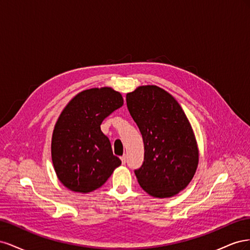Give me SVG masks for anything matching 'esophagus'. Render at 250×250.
<instances>
[{
	"label": "esophagus",
	"instance_id": "obj_1",
	"mask_svg": "<svg viewBox=\"0 0 250 250\" xmlns=\"http://www.w3.org/2000/svg\"><path fill=\"white\" fill-rule=\"evenodd\" d=\"M121 161H122V164H123V165H125V164H126V161H127V156H126V155L121 156Z\"/></svg>",
	"mask_w": 250,
	"mask_h": 250
}]
</instances>
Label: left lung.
I'll return each instance as SVG.
<instances>
[{
  "label": "left lung",
  "mask_w": 250,
  "mask_h": 250,
  "mask_svg": "<svg viewBox=\"0 0 250 250\" xmlns=\"http://www.w3.org/2000/svg\"><path fill=\"white\" fill-rule=\"evenodd\" d=\"M127 107L144 142V162L135 170L141 188L155 198L177 195L193 179L199 149L179 103L156 85H142L126 95Z\"/></svg>",
  "instance_id": "1"
}]
</instances>
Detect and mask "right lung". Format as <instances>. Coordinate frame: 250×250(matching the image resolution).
Listing matches in <instances>:
<instances>
[{"label":"right lung","mask_w":250,"mask_h":250,"mask_svg":"<svg viewBox=\"0 0 250 250\" xmlns=\"http://www.w3.org/2000/svg\"><path fill=\"white\" fill-rule=\"evenodd\" d=\"M123 103L113 88L94 87L77 94L62 109L53 130L51 154L57 178L66 188L93 192L121 165L100 125Z\"/></svg>","instance_id":"right-lung-1"}]
</instances>
